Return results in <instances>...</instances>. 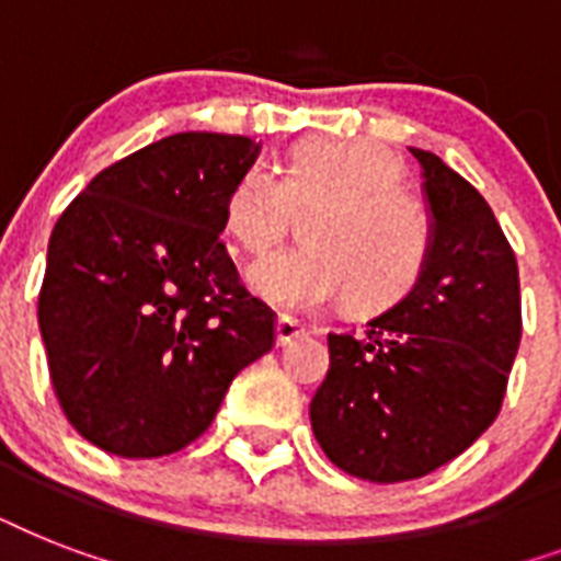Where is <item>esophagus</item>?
Wrapping results in <instances>:
<instances>
[{"label":"esophagus","mask_w":561,"mask_h":561,"mask_svg":"<svg viewBox=\"0 0 561 561\" xmlns=\"http://www.w3.org/2000/svg\"><path fill=\"white\" fill-rule=\"evenodd\" d=\"M306 334V329L297 323V320H290V317H279L276 320V343L279 346H290L294 341H299Z\"/></svg>","instance_id":"34e87169"}]
</instances>
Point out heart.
<instances>
[{
    "label": "heart",
    "mask_w": 561,
    "mask_h": 561,
    "mask_svg": "<svg viewBox=\"0 0 561 561\" xmlns=\"http://www.w3.org/2000/svg\"><path fill=\"white\" fill-rule=\"evenodd\" d=\"M401 178L387 148L350 139L299 145L276 171L247 169L224 203L227 232L247 253H267L294 215L312 211L299 227L302 247L255 262L250 288L282 311H314L346 294L352 311L373 314L408 297L431 259L434 227Z\"/></svg>",
    "instance_id": "heart-1"
}]
</instances>
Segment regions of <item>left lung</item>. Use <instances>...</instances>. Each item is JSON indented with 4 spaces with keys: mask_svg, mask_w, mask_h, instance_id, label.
I'll use <instances>...</instances> for the list:
<instances>
[{
    "mask_svg": "<svg viewBox=\"0 0 561 561\" xmlns=\"http://www.w3.org/2000/svg\"><path fill=\"white\" fill-rule=\"evenodd\" d=\"M410 153L434 227L425 273L364 332L329 334L311 399L325 457L373 483L460 457L495 422L522 343L518 264L489 203L436 153Z\"/></svg>",
    "mask_w": 561,
    "mask_h": 561,
    "instance_id": "1",
    "label": "left lung"
}]
</instances>
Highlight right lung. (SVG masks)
I'll return each instance as SVG.
<instances>
[{
  "instance_id": "right-lung-1",
  "label": "right lung",
  "mask_w": 561,
  "mask_h": 561,
  "mask_svg": "<svg viewBox=\"0 0 561 561\" xmlns=\"http://www.w3.org/2000/svg\"><path fill=\"white\" fill-rule=\"evenodd\" d=\"M262 145L174 134L90 180L57 218L39 334L66 419L116 457H162L211 425L273 350V311L220 241L229 188Z\"/></svg>"
}]
</instances>
